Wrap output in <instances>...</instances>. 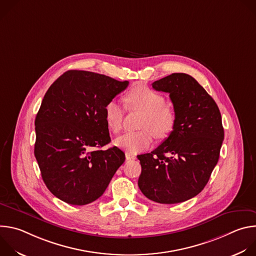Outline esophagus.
<instances>
[{
    "label": "esophagus",
    "mask_w": 256,
    "mask_h": 256,
    "mask_svg": "<svg viewBox=\"0 0 256 256\" xmlns=\"http://www.w3.org/2000/svg\"><path fill=\"white\" fill-rule=\"evenodd\" d=\"M126 160H132V159H136V155L130 153V152H126Z\"/></svg>",
    "instance_id": "obj_1"
}]
</instances>
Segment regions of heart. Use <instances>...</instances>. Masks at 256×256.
Returning a JSON list of instances; mask_svg holds the SVG:
<instances>
[{"label": "heart", "mask_w": 256, "mask_h": 256, "mask_svg": "<svg viewBox=\"0 0 256 256\" xmlns=\"http://www.w3.org/2000/svg\"><path fill=\"white\" fill-rule=\"evenodd\" d=\"M126 106L140 109L144 112L140 132H126L116 140L118 147L130 153H138L148 149L153 142V136L158 138H166L175 124V112L165 104V98L146 86L132 88L124 97ZM124 108L116 100H110L104 106V120L108 130L118 134L122 126Z\"/></svg>", "instance_id": "heart-1"}]
</instances>
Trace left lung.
Here are the masks:
<instances>
[{"mask_svg":"<svg viewBox=\"0 0 256 256\" xmlns=\"http://www.w3.org/2000/svg\"><path fill=\"white\" fill-rule=\"evenodd\" d=\"M152 86L169 93L176 120L158 148L138 155L142 166L138 184L153 202L178 204L206 186L224 140L222 116L214 100L188 74L174 72Z\"/></svg>","mask_w":256,"mask_h":256,"instance_id":"obj_1","label":"left lung"}]
</instances>
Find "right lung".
I'll use <instances>...</instances> for the list:
<instances>
[{"label":"right lung","instance_id":"1","mask_svg":"<svg viewBox=\"0 0 256 256\" xmlns=\"http://www.w3.org/2000/svg\"><path fill=\"white\" fill-rule=\"evenodd\" d=\"M128 86L88 70H70L46 91L35 118L34 155L50 192L84 206L99 198L126 160L110 142L104 106Z\"/></svg>","mask_w":256,"mask_h":256}]
</instances>
